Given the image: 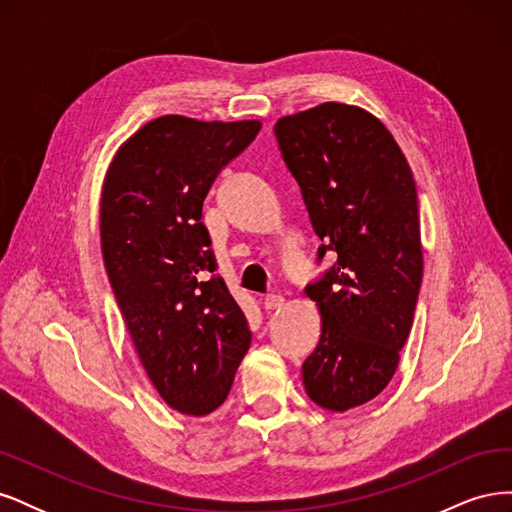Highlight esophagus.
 Segmentation results:
<instances>
[{
	"mask_svg": "<svg viewBox=\"0 0 512 512\" xmlns=\"http://www.w3.org/2000/svg\"><path fill=\"white\" fill-rule=\"evenodd\" d=\"M282 305H284L282 294H267L265 301H262V307H265L267 312H273V309H280Z\"/></svg>",
	"mask_w": 512,
	"mask_h": 512,
	"instance_id": "1",
	"label": "esophagus"
}]
</instances>
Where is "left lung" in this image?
I'll use <instances>...</instances> for the list:
<instances>
[{"instance_id": "obj_1", "label": "left lung", "mask_w": 512, "mask_h": 512, "mask_svg": "<svg viewBox=\"0 0 512 512\" xmlns=\"http://www.w3.org/2000/svg\"><path fill=\"white\" fill-rule=\"evenodd\" d=\"M282 158L335 265L305 288L322 333L301 376L320 408L346 412L384 391L412 329L423 280L408 160L384 123L342 102L277 119Z\"/></svg>"}]
</instances>
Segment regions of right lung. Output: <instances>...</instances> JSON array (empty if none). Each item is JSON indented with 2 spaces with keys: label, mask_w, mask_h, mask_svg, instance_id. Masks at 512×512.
Instances as JSON below:
<instances>
[{
  "label": "right lung",
  "mask_w": 512,
  "mask_h": 512,
  "mask_svg": "<svg viewBox=\"0 0 512 512\" xmlns=\"http://www.w3.org/2000/svg\"><path fill=\"white\" fill-rule=\"evenodd\" d=\"M262 123L153 119L123 143L100 200L102 258L151 384L190 416L220 408L252 342L203 220L220 170Z\"/></svg>",
  "instance_id": "add662e5"
}]
</instances>
